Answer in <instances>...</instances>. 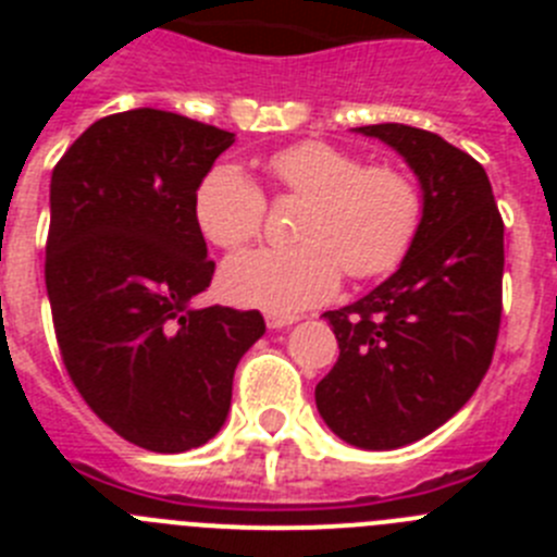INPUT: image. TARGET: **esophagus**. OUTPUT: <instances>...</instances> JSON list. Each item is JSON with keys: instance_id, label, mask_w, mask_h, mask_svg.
Returning <instances> with one entry per match:
<instances>
[{"instance_id": "esophagus-1", "label": "esophagus", "mask_w": 557, "mask_h": 557, "mask_svg": "<svg viewBox=\"0 0 557 557\" xmlns=\"http://www.w3.org/2000/svg\"><path fill=\"white\" fill-rule=\"evenodd\" d=\"M268 329H287L293 323H298V314H278V312H268Z\"/></svg>"}]
</instances>
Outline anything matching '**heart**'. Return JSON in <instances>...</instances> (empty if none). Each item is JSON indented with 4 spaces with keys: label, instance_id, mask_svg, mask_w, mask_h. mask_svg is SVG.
Instances as JSON below:
<instances>
[{
    "label": "heart",
    "instance_id": "obj_1",
    "mask_svg": "<svg viewBox=\"0 0 557 557\" xmlns=\"http://www.w3.org/2000/svg\"><path fill=\"white\" fill-rule=\"evenodd\" d=\"M270 175L284 191L309 200L293 248H256L223 264V293L245 307L287 314L334 295L339 273L371 278L405 256L421 200L405 172L368 166L323 141L275 152ZM198 223L223 250L253 243L264 220V195L239 166H218L198 189Z\"/></svg>",
    "mask_w": 557,
    "mask_h": 557
}]
</instances>
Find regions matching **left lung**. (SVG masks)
<instances>
[{
    "label": "left lung",
    "mask_w": 557,
    "mask_h": 557,
    "mask_svg": "<svg viewBox=\"0 0 557 557\" xmlns=\"http://www.w3.org/2000/svg\"><path fill=\"white\" fill-rule=\"evenodd\" d=\"M354 133L405 159L421 186V220L391 278L323 312L339 357L314 387V405L339 441L387 451L446 424L488 371L505 225L485 170L437 133L398 122Z\"/></svg>",
    "instance_id": "obj_1"
}]
</instances>
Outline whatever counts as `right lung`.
I'll use <instances>...</instances> for the list:
<instances>
[{"label":"right lung","mask_w":557,"mask_h":557,"mask_svg":"<svg viewBox=\"0 0 557 557\" xmlns=\"http://www.w3.org/2000/svg\"><path fill=\"white\" fill-rule=\"evenodd\" d=\"M234 133L156 108L111 113L63 152L49 184L47 295L86 405L125 441L178 455L223 430L256 309L195 307L214 262L198 186Z\"/></svg>","instance_id":"add662e5"}]
</instances>
